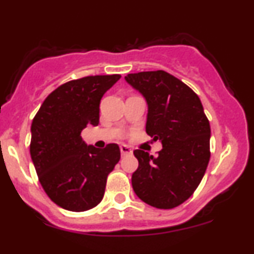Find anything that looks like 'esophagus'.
Returning <instances> with one entry per match:
<instances>
[{
  "label": "esophagus",
  "instance_id": "34e87169",
  "mask_svg": "<svg viewBox=\"0 0 254 254\" xmlns=\"http://www.w3.org/2000/svg\"><path fill=\"white\" fill-rule=\"evenodd\" d=\"M121 153H122V155H130L131 153H132V149H131L130 147H127V145H125V144H123V145H121Z\"/></svg>",
  "mask_w": 254,
  "mask_h": 254
}]
</instances>
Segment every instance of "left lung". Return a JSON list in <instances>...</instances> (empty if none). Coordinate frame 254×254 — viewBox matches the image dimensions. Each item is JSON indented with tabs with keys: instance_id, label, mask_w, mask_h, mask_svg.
Masks as SVG:
<instances>
[{
	"instance_id": "8db88e82",
	"label": "left lung",
	"mask_w": 254,
	"mask_h": 254,
	"mask_svg": "<svg viewBox=\"0 0 254 254\" xmlns=\"http://www.w3.org/2000/svg\"><path fill=\"white\" fill-rule=\"evenodd\" d=\"M127 82L148 104L145 131L162 143L159 155L133 151L138 168L131 183L139 199L173 209L192 196L210 160V124L196 93L164 70L127 74Z\"/></svg>"
}]
</instances>
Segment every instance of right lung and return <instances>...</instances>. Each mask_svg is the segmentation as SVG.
<instances>
[{
	"label": "right lung",
	"mask_w": 254,
	"mask_h": 254,
	"mask_svg": "<svg viewBox=\"0 0 254 254\" xmlns=\"http://www.w3.org/2000/svg\"><path fill=\"white\" fill-rule=\"evenodd\" d=\"M121 75H95L61 84L48 95L31 127L30 153L49 198L69 211H86L103 199L107 177L121 159L118 144L87 145L81 131L99 124L105 93Z\"/></svg>",
	"instance_id": "1"
}]
</instances>
